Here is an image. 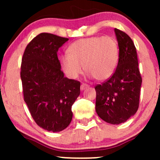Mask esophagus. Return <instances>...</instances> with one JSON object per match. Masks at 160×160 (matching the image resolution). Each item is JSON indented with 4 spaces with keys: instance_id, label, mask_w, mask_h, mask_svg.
<instances>
[{
    "instance_id": "1",
    "label": "esophagus",
    "mask_w": 160,
    "mask_h": 160,
    "mask_svg": "<svg viewBox=\"0 0 160 160\" xmlns=\"http://www.w3.org/2000/svg\"><path fill=\"white\" fill-rule=\"evenodd\" d=\"M88 87H89V85H88V84L82 83L81 86H80V89H81V90H83V89H85Z\"/></svg>"
}]
</instances>
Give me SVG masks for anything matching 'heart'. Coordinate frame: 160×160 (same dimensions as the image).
<instances>
[{"mask_svg": "<svg viewBox=\"0 0 160 160\" xmlns=\"http://www.w3.org/2000/svg\"><path fill=\"white\" fill-rule=\"evenodd\" d=\"M68 52L60 57V63L70 78H78L82 73L83 65L89 76L105 80L113 75L118 65V43L111 36L78 40L69 46Z\"/></svg>", "mask_w": 160, "mask_h": 160, "instance_id": "heart-1", "label": "heart"}]
</instances>
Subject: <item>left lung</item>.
<instances>
[{
    "instance_id": "obj_1",
    "label": "left lung",
    "mask_w": 160,
    "mask_h": 160,
    "mask_svg": "<svg viewBox=\"0 0 160 160\" xmlns=\"http://www.w3.org/2000/svg\"><path fill=\"white\" fill-rule=\"evenodd\" d=\"M119 46V61L114 73L95 86V111L111 124L125 122L139 107L142 78L138 68L136 48L126 33L114 28Z\"/></svg>"
}]
</instances>
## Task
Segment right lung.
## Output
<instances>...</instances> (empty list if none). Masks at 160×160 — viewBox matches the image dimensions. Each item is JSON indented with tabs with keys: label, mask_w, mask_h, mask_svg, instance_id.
Returning a JSON list of instances; mask_svg holds the SVG:
<instances>
[{
	"label": "right lung",
	"mask_w": 160,
	"mask_h": 160,
	"mask_svg": "<svg viewBox=\"0 0 160 160\" xmlns=\"http://www.w3.org/2000/svg\"><path fill=\"white\" fill-rule=\"evenodd\" d=\"M68 40L41 33L27 45L22 58L24 101L36 123L52 132L68 126L71 108L80 93V82L64 77L57 56L58 48Z\"/></svg>",
	"instance_id": "1"
}]
</instances>
